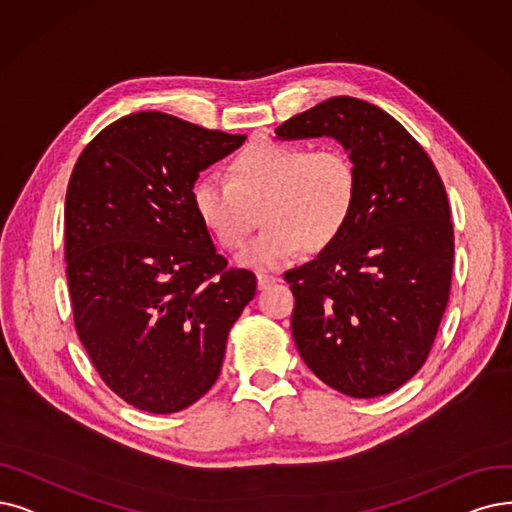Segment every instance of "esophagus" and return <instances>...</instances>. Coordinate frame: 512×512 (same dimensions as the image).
Instances as JSON below:
<instances>
[{"mask_svg": "<svg viewBox=\"0 0 512 512\" xmlns=\"http://www.w3.org/2000/svg\"><path fill=\"white\" fill-rule=\"evenodd\" d=\"M275 281H277V277H275V275H264V273L256 275L258 290H267V288H271V285H273Z\"/></svg>", "mask_w": 512, "mask_h": 512, "instance_id": "esophagus-1", "label": "esophagus"}]
</instances>
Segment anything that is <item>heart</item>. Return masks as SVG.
Returning <instances> with one entry per match:
<instances>
[{
	"instance_id": "1",
	"label": "heart",
	"mask_w": 512,
	"mask_h": 512,
	"mask_svg": "<svg viewBox=\"0 0 512 512\" xmlns=\"http://www.w3.org/2000/svg\"><path fill=\"white\" fill-rule=\"evenodd\" d=\"M359 193L351 157L336 147L256 140L233 161L231 174L208 172L195 180L197 218L218 245L235 250L260 218L267 224L237 262L248 269H279L302 250L323 252L342 237Z\"/></svg>"
}]
</instances>
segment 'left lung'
I'll return each mask as SVG.
<instances>
[{"mask_svg": "<svg viewBox=\"0 0 512 512\" xmlns=\"http://www.w3.org/2000/svg\"><path fill=\"white\" fill-rule=\"evenodd\" d=\"M275 134L334 138L359 180L342 237L285 273L298 353L344 395L393 393L424 365L452 285L454 227L439 172L393 115L353 96L327 98Z\"/></svg>", "mask_w": 512, "mask_h": 512, "instance_id": "obj_1", "label": "left lung"}]
</instances>
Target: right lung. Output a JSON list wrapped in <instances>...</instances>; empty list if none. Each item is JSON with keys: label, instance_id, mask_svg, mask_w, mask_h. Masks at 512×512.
I'll list each match as a JSON object with an SVG mask.
<instances>
[{"label": "right lung", "instance_id": "right-lung-1", "mask_svg": "<svg viewBox=\"0 0 512 512\" xmlns=\"http://www.w3.org/2000/svg\"><path fill=\"white\" fill-rule=\"evenodd\" d=\"M245 134L159 111L113 121L79 155L65 199L75 330L115 395L151 414L193 405L216 382L256 277L227 269L197 218L199 172Z\"/></svg>", "mask_w": 512, "mask_h": 512}]
</instances>
